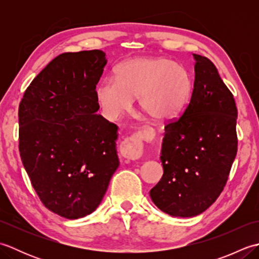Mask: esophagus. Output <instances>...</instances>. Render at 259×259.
Instances as JSON below:
<instances>
[{"label":"esophagus","instance_id":"34e87169","mask_svg":"<svg viewBox=\"0 0 259 259\" xmlns=\"http://www.w3.org/2000/svg\"><path fill=\"white\" fill-rule=\"evenodd\" d=\"M146 138L144 134L136 135L130 138H126L120 147V152L122 157L128 160H137L142 153V140Z\"/></svg>","mask_w":259,"mask_h":259}]
</instances>
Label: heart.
I'll list each match as a JSON object with an SVG mask.
<instances>
[{
	"instance_id": "heart-1",
	"label": "heart",
	"mask_w": 259,
	"mask_h": 259,
	"mask_svg": "<svg viewBox=\"0 0 259 259\" xmlns=\"http://www.w3.org/2000/svg\"><path fill=\"white\" fill-rule=\"evenodd\" d=\"M192 79L184 65L162 57L128 60L115 70V78L98 84L96 99L103 114L117 119L138 97L139 108L156 122L177 117L190 100Z\"/></svg>"
}]
</instances>
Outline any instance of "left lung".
Returning a JSON list of instances; mask_svg holds the SVG:
<instances>
[{
	"label": "left lung",
	"instance_id": "left-lung-1",
	"mask_svg": "<svg viewBox=\"0 0 259 259\" xmlns=\"http://www.w3.org/2000/svg\"><path fill=\"white\" fill-rule=\"evenodd\" d=\"M195 59L189 104L164 126L163 175L150 190L152 202L172 217H195L216 201L237 153V108L214 64Z\"/></svg>",
	"mask_w": 259,
	"mask_h": 259
}]
</instances>
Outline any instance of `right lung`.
I'll return each instance as SVG.
<instances>
[{
	"label": "right lung",
	"instance_id": "add662e5",
	"mask_svg": "<svg viewBox=\"0 0 259 259\" xmlns=\"http://www.w3.org/2000/svg\"><path fill=\"white\" fill-rule=\"evenodd\" d=\"M107 62L101 50L60 54L19 107L21 160L43 205L67 219L96 210L120 164L118 126L96 113Z\"/></svg>",
	"mask_w": 259,
	"mask_h": 259
}]
</instances>
